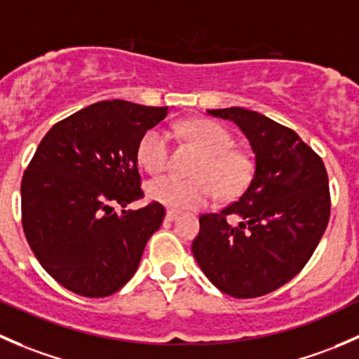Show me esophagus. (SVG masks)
Masks as SVG:
<instances>
[{"mask_svg":"<svg viewBox=\"0 0 359 359\" xmlns=\"http://www.w3.org/2000/svg\"><path fill=\"white\" fill-rule=\"evenodd\" d=\"M180 217V214L176 210H168L165 212V221H176Z\"/></svg>","mask_w":359,"mask_h":359,"instance_id":"1","label":"esophagus"}]
</instances>
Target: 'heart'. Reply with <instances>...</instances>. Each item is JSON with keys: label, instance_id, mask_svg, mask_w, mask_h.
<instances>
[{"label": "heart", "instance_id": "heart-1", "mask_svg": "<svg viewBox=\"0 0 359 359\" xmlns=\"http://www.w3.org/2000/svg\"><path fill=\"white\" fill-rule=\"evenodd\" d=\"M181 135L194 142L204 152L195 169L197 180H181L176 176H161L147 184L150 201L172 210H197L209 205L216 197H233L249 183L252 164L247 155L236 152L230 131L207 119L184 121L178 126ZM169 133L152 128L140 138L136 158L150 175H158L169 164Z\"/></svg>", "mask_w": 359, "mask_h": 359}]
</instances>
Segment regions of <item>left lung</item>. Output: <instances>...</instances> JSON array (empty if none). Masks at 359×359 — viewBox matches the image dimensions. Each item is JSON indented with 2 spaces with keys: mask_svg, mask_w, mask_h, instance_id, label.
I'll return each mask as SVG.
<instances>
[{
  "mask_svg": "<svg viewBox=\"0 0 359 359\" xmlns=\"http://www.w3.org/2000/svg\"><path fill=\"white\" fill-rule=\"evenodd\" d=\"M207 114L242 129L256 169L238 201L201 216L191 252L221 292L259 297L294 278L320 243L330 217L327 169L297 133L259 112L230 107Z\"/></svg>",
  "mask_w": 359,
  "mask_h": 359,
  "instance_id": "left-lung-1",
  "label": "left lung"
}]
</instances>
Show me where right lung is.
<instances>
[{
  "label": "right lung",
  "instance_id": "right-lung-1",
  "mask_svg": "<svg viewBox=\"0 0 359 359\" xmlns=\"http://www.w3.org/2000/svg\"><path fill=\"white\" fill-rule=\"evenodd\" d=\"M169 107L98 102L46 133L20 187L22 226L36 259L62 287L107 297L138 269L165 209L143 197L136 147ZM119 206L121 211H116Z\"/></svg>",
  "mask_w": 359,
  "mask_h": 359
}]
</instances>
